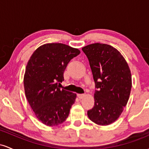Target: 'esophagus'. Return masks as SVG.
<instances>
[{
    "label": "esophagus",
    "mask_w": 149,
    "mask_h": 149,
    "mask_svg": "<svg viewBox=\"0 0 149 149\" xmlns=\"http://www.w3.org/2000/svg\"><path fill=\"white\" fill-rule=\"evenodd\" d=\"M85 95H84V94H78V97L79 99H83V97H85Z\"/></svg>",
    "instance_id": "34e87169"
}]
</instances>
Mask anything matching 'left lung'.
Segmentation results:
<instances>
[{
  "instance_id": "8db88e82",
  "label": "left lung",
  "mask_w": 149,
  "mask_h": 149,
  "mask_svg": "<svg viewBox=\"0 0 149 149\" xmlns=\"http://www.w3.org/2000/svg\"><path fill=\"white\" fill-rule=\"evenodd\" d=\"M91 68L95 90V105L88 111L92 122L108 125L119 118L127 105L132 88L130 69L118 50L103 43L82 48Z\"/></svg>"
}]
</instances>
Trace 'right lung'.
<instances>
[{
	"mask_svg": "<svg viewBox=\"0 0 149 149\" xmlns=\"http://www.w3.org/2000/svg\"><path fill=\"white\" fill-rule=\"evenodd\" d=\"M80 53L62 43L44 44L36 49L26 67L24 86L26 97L37 118L47 126L64 123L76 94L61 90L64 72L71 59Z\"/></svg>",
	"mask_w": 149,
	"mask_h": 149,
	"instance_id": "right-lung-1",
	"label": "right lung"
}]
</instances>
